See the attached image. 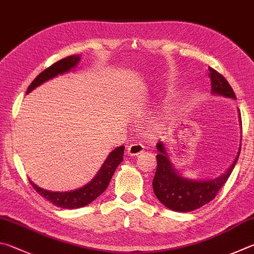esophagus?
<instances>
[{
	"mask_svg": "<svg viewBox=\"0 0 254 254\" xmlns=\"http://www.w3.org/2000/svg\"><path fill=\"white\" fill-rule=\"evenodd\" d=\"M144 148H145V146L143 144H139V143L130 144L127 147V154L129 155V156H132V157L138 156L139 154L144 152Z\"/></svg>",
	"mask_w": 254,
	"mask_h": 254,
	"instance_id": "34e87169",
	"label": "esophagus"
}]
</instances>
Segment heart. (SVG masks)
Returning a JSON list of instances; mask_svg holds the SVG:
<instances>
[{
    "mask_svg": "<svg viewBox=\"0 0 254 254\" xmlns=\"http://www.w3.org/2000/svg\"><path fill=\"white\" fill-rule=\"evenodd\" d=\"M168 119V118H167ZM161 126H164V125H161Z\"/></svg>",
    "mask_w": 254,
    "mask_h": 254,
    "instance_id": "b5f03b06",
    "label": "heart"
}]
</instances>
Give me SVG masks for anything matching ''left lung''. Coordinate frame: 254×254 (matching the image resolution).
Wrapping results in <instances>:
<instances>
[{
    "label": "left lung",
    "instance_id": "left-lung-1",
    "mask_svg": "<svg viewBox=\"0 0 254 254\" xmlns=\"http://www.w3.org/2000/svg\"><path fill=\"white\" fill-rule=\"evenodd\" d=\"M208 71H210L208 77L211 79V92L213 95L237 99L233 89L223 75L212 68H208ZM238 113L241 124V115L239 109ZM156 148L158 150L156 155L157 170L153 181L155 195L163 205L172 211L190 212L205 205L215 197L220 189L228 181L238 162L241 152V144L237 156L228 170L222 175L211 180H192L182 176L179 170H176L174 164L172 163L167 146L161 141L156 145Z\"/></svg>",
    "mask_w": 254,
    "mask_h": 254
}]
</instances>
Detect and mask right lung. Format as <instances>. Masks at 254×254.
I'll list each match as a JSON object with an SVG mask.
<instances>
[{"label": "right lung", "mask_w": 254, "mask_h": 254, "mask_svg": "<svg viewBox=\"0 0 254 254\" xmlns=\"http://www.w3.org/2000/svg\"><path fill=\"white\" fill-rule=\"evenodd\" d=\"M81 58L79 55L70 56L68 58H64L60 61L56 62L55 64L49 66L48 69L42 71L37 78H35L28 88L29 93L39 86H41L48 80L57 77L59 74H64L69 72L75 66L78 65L79 61ZM124 149L125 146H119V147L115 148L113 152H111L108 157L106 158L105 163L102 164L100 170L98 171L96 176L93 179L88 182L86 185L81 186L77 190H69V192H52V190H44L42 188H39L37 184H34L32 181H30L31 185L33 186V189L37 190V192L43 196L49 202L55 204L58 207L62 208H79L83 207L90 204L92 201L99 196L108 188V184L113 177L116 168L118 167L120 163L123 162V156H124Z\"/></svg>", "instance_id": "1"}]
</instances>
